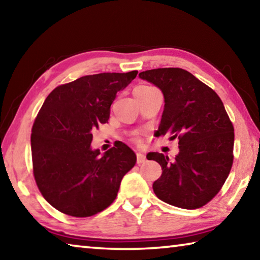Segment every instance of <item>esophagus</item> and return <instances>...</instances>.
<instances>
[{"label": "esophagus", "mask_w": 260, "mask_h": 260, "mask_svg": "<svg viewBox=\"0 0 260 260\" xmlns=\"http://www.w3.org/2000/svg\"><path fill=\"white\" fill-rule=\"evenodd\" d=\"M146 160H147V158H146V156L143 155V153H141V152L136 153V161H138L139 165L143 164V162H146Z\"/></svg>", "instance_id": "34e87169"}]
</instances>
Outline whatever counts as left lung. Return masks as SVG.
<instances>
[{
	"label": "left lung",
	"instance_id": "8db88e82",
	"mask_svg": "<svg viewBox=\"0 0 260 260\" xmlns=\"http://www.w3.org/2000/svg\"><path fill=\"white\" fill-rule=\"evenodd\" d=\"M139 77L164 95L157 135L169 134L170 140H179V153L173 160L159 152L147 155L162 171L152 184L153 191L170 205L199 209L219 192L233 164L234 127L222 101L182 69L148 70Z\"/></svg>",
	"mask_w": 260,
	"mask_h": 260
}]
</instances>
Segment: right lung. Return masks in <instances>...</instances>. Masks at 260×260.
<instances>
[{
	"instance_id": "obj_1",
	"label": "right lung",
	"mask_w": 260,
	"mask_h": 260,
	"mask_svg": "<svg viewBox=\"0 0 260 260\" xmlns=\"http://www.w3.org/2000/svg\"><path fill=\"white\" fill-rule=\"evenodd\" d=\"M138 71L85 76L55 88L32 127L33 172L42 196L72 217H90L111 205L136 155L125 143L101 153L93 129L105 124L117 93Z\"/></svg>"
}]
</instances>
